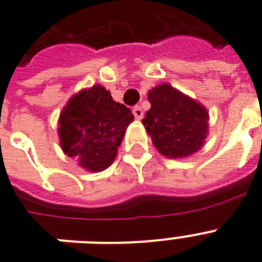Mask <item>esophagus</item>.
I'll return each mask as SVG.
<instances>
[{
  "label": "esophagus",
  "instance_id": "1",
  "mask_svg": "<svg viewBox=\"0 0 262 262\" xmlns=\"http://www.w3.org/2000/svg\"><path fill=\"white\" fill-rule=\"evenodd\" d=\"M133 114L134 116H135V119H138V120H141V119L143 118V111H142V108L139 105L134 106Z\"/></svg>",
  "mask_w": 262,
  "mask_h": 262
}]
</instances>
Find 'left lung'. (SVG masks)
Listing matches in <instances>:
<instances>
[{"mask_svg":"<svg viewBox=\"0 0 262 262\" xmlns=\"http://www.w3.org/2000/svg\"><path fill=\"white\" fill-rule=\"evenodd\" d=\"M151 108L142 120L154 147L167 158H187L206 143L208 111L170 83H161L147 95Z\"/></svg>","mask_w":262,"mask_h":262,"instance_id":"1","label":"left lung"}]
</instances>
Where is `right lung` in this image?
<instances>
[{"label":"right lung","mask_w":262,"mask_h":262,"mask_svg":"<svg viewBox=\"0 0 262 262\" xmlns=\"http://www.w3.org/2000/svg\"><path fill=\"white\" fill-rule=\"evenodd\" d=\"M133 120L129 108L115 101L110 91L96 83L81 89L63 106L58 119L60 147L85 170H105L116 158Z\"/></svg>","instance_id":"obj_1"}]
</instances>
